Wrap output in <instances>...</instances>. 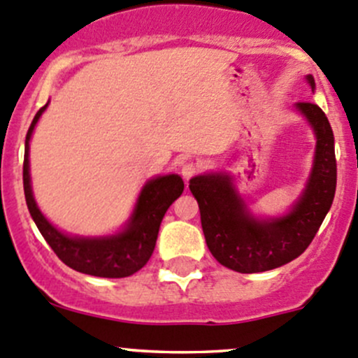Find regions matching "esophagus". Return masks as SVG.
I'll return each instance as SVG.
<instances>
[{
  "mask_svg": "<svg viewBox=\"0 0 358 358\" xmlns=\"http://www.w3.org/2000/svg\"><path fill=\"white\" fill-rule=\"evenodd\" d=\"M197 173H199V164H196V162H185V164L182 166V176L185 180H190L192 176H196Z\"/></svg>",
  "mask_w": 358,
  "mask_h": 358,
  "instance_id": "esophagus-1",
  "label": "esophagus"
}]
</instances>
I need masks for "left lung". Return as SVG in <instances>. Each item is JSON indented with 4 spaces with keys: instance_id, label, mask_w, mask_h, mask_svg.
Wrapping results in <instances>:
<instances>
[{
    "instance_id": "left-lung-1",
    "label": "left lung",
    "mask_w": 358,
    "mask_h": 358,
    "mask_svg": "<svg viewBox=\"0 0 358 358\" xmlns=\"http://www.w3.org/2000/svg\"><path fill=\"white\" fill-rule=\"evenodd\" d=\"M312 90L315 81L306 76ZM296 109L312 124L317 136L315 159L305 192L287 215L258 220L225 173L199 175L190 180L197 199L201 225L211 255L230 270L241 273L266 272L298 258L315 237L336 192L334 135L326 114L312 102H298Z\"/></svg>"
}]
</instances>
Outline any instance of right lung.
Wrapping results in <instances>:
<instances>
[{
	"instance_id": "add662e5",
	"label": "right lung",
	"mask_w": 358,
	"mask_h": 358,
	"mask_svg": "<svg viewBox=\"0 0 358 358\" xmlns=\"http://www.w3.org/2000/svg\"><path fill=\"white\" fill-rule=\"evenodd\" d=\"M46 107L48 103L38 110L25 136L24 194L36 227L55 255L76 272L107 277V279L133 275L152 256L162 216L169 206L182 196L183 180L178 175H166L149 180L140 192L128 225L115 236L71 237L60 232L39 211L32 196L31 175H29V140L34 131L36 122Z\"/></svg>"
}]
</instances>
